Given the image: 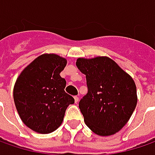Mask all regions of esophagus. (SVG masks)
Listing matches in <instances>:
<instances>
[{
	"mask_svg": "<svg viewBox=\"0 0 155 155\" xmlns=\"http://www.w3.org/2000/svg\"><path fill=\"white\" fill-rule=\"evenodd\" d=\"M74 102H75V104H77L78 102H79V97L77 96H74Z\"/></svg>",
	"mask_w": 155,
	"mask_h": 155,
	"instance_id": "esophagus-1",
	"label": "esophagus"
}]
</instances>
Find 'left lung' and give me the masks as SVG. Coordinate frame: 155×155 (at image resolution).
Here are the masks:
<instances>
[{
    "label": "left lung",
    "instance_id": "obj_1",
    "mask_svg": "<svg viewBox=\"0 0 155 155\" xmlns=\"http://www.w3.org/2000/svg\"><path fill=\"white\" fill-rule=\"evenodd\" d=\"M76 66L86 75L87 94L80 101L79 108L87 126L99 136L119 132L138 102L132 76L106 56L78 58Z\"/></svg>",
    "mask_w": 155,
    "mask_h": 155
}]
</instances>
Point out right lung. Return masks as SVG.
<instances>
[{"label": "right lung", "mask_w": 155, "mask_h": 155, "mask_svg": "<svg viewBox=\"0 0 155 155\" xmlns=\"http://www.w3.org/2000/svg\"><path fill=\"white\" fill-rule=\"evenodd\" d=\"M67 59L54 53H44L34 59L16 79L13 96L23 124L41 134L54 132L63 122L73 96L65 92L66 80L59 74Z\"/></svg>", "instance_id": "1"}]
</instances>
